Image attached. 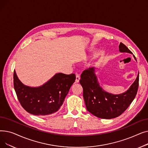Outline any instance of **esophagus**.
<instances>
[{
	"label": "esophagus",
	"instance_id": "1",
	"mask_svg": "<svg viewBox=\"0 0 148 148\" xmlns=\"http://www.w3.org/2000/svg\"><path fill=\"white\" fill-rule=\"evenodd\" d=\"M80 79V76L79 74H76V78H75V82L76 83H79Z\"/></svg>",
	"mask_w": 148,
	"mask_h": 148
}]
</instances>
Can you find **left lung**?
I'll use <instances>...</instances> for the list:
<instances>
[{
    "label": "left lung",
    "instance_id": "8db88e82",
    "mask_svg": "<svg viewBox=\"0 0 148 148\" xmlns=\"http://www.w3.org/2000/svg\"><path fill=\"white\" fill-rule=\"evenodd\" d=\"M119 48L121 52L133 54L122 42ZM138 82L139 74L127 92L113 95L105 92L99 86L95 74V68L84 70L81 75L80 83L83 89V95L87 110L99 118L109 119L118 117L127 109L136 97Z\"/></svg>",
    "mask_w": 148,
    "mask_h": 148
}]
</instances>
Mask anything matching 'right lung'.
I'll return each instance as SVG.
<instances>
[{
    "instance_id": "right-lung-1",
    "label": "right lung",
    "mask_w": 148,
    "mask_h": 148,
    "mask_svg": "<svg viewBox=\"0 0 148 148\" xmlns=\"http://www.w3.org/2000/svg\"><path fill=\"white\" fill-rule=\"evenodd\" d=\"M75 80V75L58 73L42 86H25L14 71V87L21 106L28 113L45 116L56 112Z\"/></svg>"
}]
</instances>
